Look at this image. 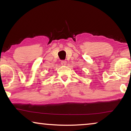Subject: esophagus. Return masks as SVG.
<instances>
[{
  "instance_id": "obj_1",
  "label": "esophagus",
  "mask_w": 131,
  "mask_h": 131,
  "mask_svg": "<svg viewBox=\"0 0 131 131\" xmlns=\"http://www.w3.org/2000/svg\"><path fill=\"white\" fill-rule=\"evenodd\" d=\"M66 64H67V61H61V64L62 66H66Z\"/></svg>"
}]
</instances>
